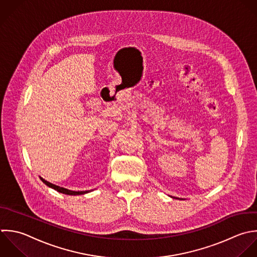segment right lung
<instances>
[{
    "instance_id": "right-lung-1",
    "label": "right lung",
    "mask_w": 257,
    "mask_h": 257,
    "mask_svg": "<svg viewBox=\"0 0 257 257\" xmlns=\"http://www.w3.org/2000/svg\"><path fill=\"white\" fill-rule=\"evenodd\" d=\"M40 179H41L47 186H49V187H51V188H53V189H55V190H57L58 192L63 193V194H67V195H81V194H85V193H88V192H89V191H72V190H69V189H66V188L57 186V185H55V184H53V183H50V182H48L47 180L43 179L42 177H40Z\"/></svg>"
}]
</instances>
